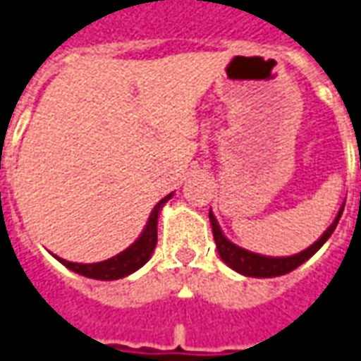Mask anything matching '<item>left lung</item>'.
I'll return each instance as SVG.
<instances>
[{
    "label": "left lung",
    "mask_w": 361,
    "mask_h": 361,
    "mask_svg": "<svg viewBox=\"0 0 361 361\" xmlns=\"http://www.w3.org/2000/svg\"><path fill=\"white\" fill-rule=\"evenodd\" d=\"M342 212H344V203L340 207V212L336 215V219L332 221V225L322 233V237L316 243H312L308 249L296 252V255H290V257H267V255H259V252H251L247 249H243L239 245L231 243L225 235H223L219 223L215 219V215L209 212V221H212L213 229V239H215V245H217V252L223 259V263L229 264L233 271H237L239 274H245V276H255V279H273V276H281V274H286L294 271L296 267H300L302 263H306L312 255H314L322 245H324L330 235L334 233L336 225L342 217Z\"/></svg>",
    "instance_id": "left-lung-1"
}]
</instances>
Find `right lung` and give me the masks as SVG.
<instances>
[{
    "label": "right lung",
    "instance_id": "obj_1",
    "mask_svg": "<svg viewBox=\"0 0 361 361\" xmlns=\"http://www.w3.org/2000/svg\"><path fill=\"white\" fill-rule=\"evenodd\" d=\"M173 193L166 195L164 200L152 209L148 217V223L144 227V231L140 233V237L136 241L130 245L128 249H124L122 252H118L116 257H112L109 261H100V263H71V261H65L57 257L59 263H63L67 269H71L73 273L82 274V276H88V279H97V281H116V279H124L128 274L136 273L140 267L148 263L152 252L156 249V243H158V217H160L161 207L168 203Z\"/></svg>",
    "mask_w": 361,
    "mask_h": 361
}]
</instances>
